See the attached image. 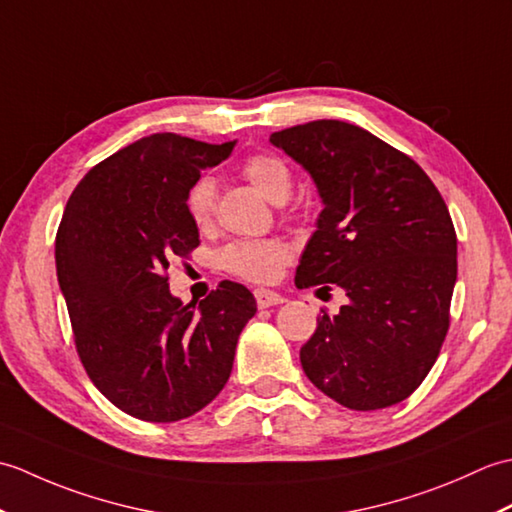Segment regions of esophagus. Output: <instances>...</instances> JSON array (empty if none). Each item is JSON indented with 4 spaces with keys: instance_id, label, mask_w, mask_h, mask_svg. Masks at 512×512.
Instances as JSON below:
<instances>
[{
    "instance_id": "esophagus-1",
    "label": "esophagus",
    "mask_w": 512,
    "mask_h": 512,
    "mask_svg": "<svg viewBox=\"0 0 512 512\" xmlns=\"http://www.w3.org/2000/svg\"><path fill=\"white\" fill-rule=\"evenodd\" d=\"M255 299H257V306L259 308H270V306H279V303H284L286 299L279 295L275 290H266V288H257L255 290Z\"/></svg>"
}]
</instances>
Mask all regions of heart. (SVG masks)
I'll list each match as a JSON object with an SVG mask.
<instances>
[{
  "label": "heart",
  "instance_id": "b5f03b06",
  "mask_svg": "<svg viewBox=\"0 0 512 512\" xmlns=\"http://www.w3.org/2000/svg\"><path fill=\"white\" fill-rule=\"evenodd\" d=\"M242 176L253 187L266 195L270 202H284L292 189V171L286 160L273 154H250L242 162ZM215 182L204 176L191 184L187 193V213L191 222L204 231L213 224L215 217ZM222 268L239 279L253 281V284H266L273 281L279 270L290 262V246L279 237L268 239H242V242L228 244L220 255Z\"/></svg>",
  "mask_w": 512,
  "mask_h": 512
}]
</instances>
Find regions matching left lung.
<instances>
[{"label": "left lung", "instance_id": "left-lung-1", "mask_svg": "<svg viewBox=\"0 0 512 512\" xmlns=\"http://www.w3.org/2000/svg\"><path fill=\"white\" fill-rule=\"evenodd\" d=\"M270 143L310 171L323 200L297 288L334 284L350 297L336 314L321 308L303 372L347 409L396 405L449 332L458 237L447 204L416 160L363 127L312 121Z\"/></svg>", "mask_w": 512, "mask_h": 512}]
</instances>
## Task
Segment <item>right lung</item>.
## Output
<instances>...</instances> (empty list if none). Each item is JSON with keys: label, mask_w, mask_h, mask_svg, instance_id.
Segmentation results:
<instances>
[{"label": "right lung", "mask_w": 512, "mask_h": 512, "mask_svg": "<svg viewBox=\"0 0 512 512\" xmlns=\"http://www.w3.org/2000/svg\"><path fill=\"white\" fill-rule=\"evenodd\" d=\"M235 143L154 134L116 151L76 184L54 257L76 354L101 394L147 422H176L224 389L250 290L220 281L198 306L169 292L167 268L200 246L187 193Z\"/></svg>", "instance_id": "right-lung-1"}]
</instances>
